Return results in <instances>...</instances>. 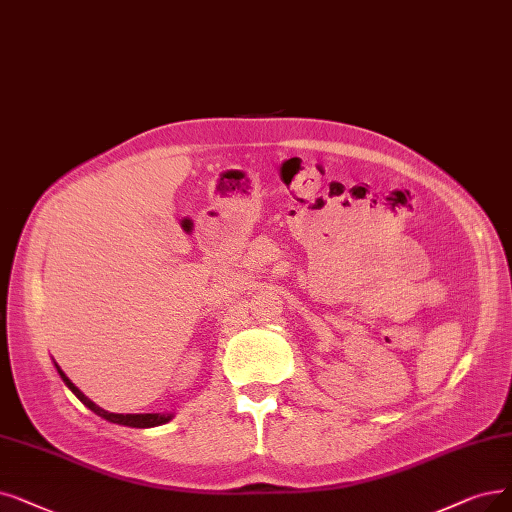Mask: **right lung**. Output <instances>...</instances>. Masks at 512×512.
Instances as JSON below:
<instances>
[{
  "mask_svg": "<svg viewBox=\"0 0 512 512\" xmlns=\"http://www.w3.org/2000/svg\"><path fill=\"white\" fill-rule=\"evenodd\" d=\"M56 365V363H54ZM56 372L60 374V378H63V382L71 388V393L84 403L86 407H90V410L94 414H98L100 418H105L113 424H121V426H132V428H151V426H159V424H166L168 420H172V414H113V412H107L102 410V407H98L94 401H90L84 393L79 391V388L67 378V374L60 370V365H56Z\"/></svg>",
  "mask_w": 512,
  "mask_h": 512,
  "instance_id": "1",
  "label": "right lung"
}]
</instances>
